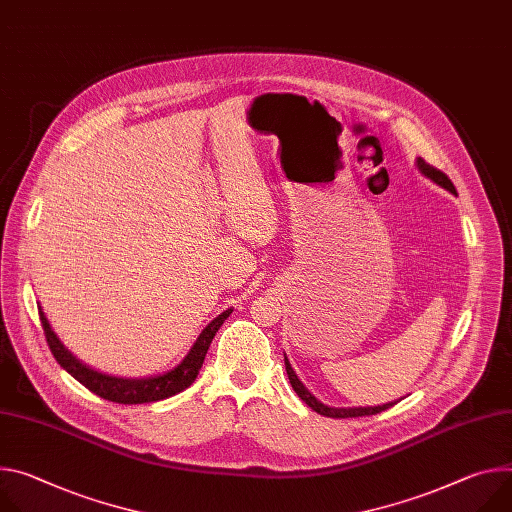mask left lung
<instances>
[{
    "label": "left lung",
    "instance_id": "1",
    "mask_svg": "<svg viewBox=\"0 0 512 512\" xmlns=\"http://www.w3.org/2000/svg\"><path fill=\"white\" fill-rule=\"evenodd\" d=\"M416 167H418V171H421L425 177H429L431 181H435L437 185H441L443 190H447V192H451V194H457V192H455V185L451 183V179H449L443 171H439V169H435L433 165L425 163V159L418 157V159H416ZM284 361H286V371H288V378H290V384H292L294 392H296L314 412H318V414H322V416H331V418L369 416V414H378V412H382V410H386V408H390V406H394V404L398 402V400H396V402H386V404H380V406H347V408L327 406V404H322L316 396H312V392H308V388L300 382V378L296 376V371H294L292 363L288 361L286 353H284Z\"/></svg>",
    "mask_w": 512,
    "mask_h": 512
}]
</instances>
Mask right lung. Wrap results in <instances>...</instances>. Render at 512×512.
Instances as JSON below:
<instances>
[{
  "label": "right lung",
  "mask_w": 512,
  "mask_h": 512,
  "mask_svg": "<svg viewBox=\"0 0 512 512\" xmlns=\"http://www.w3.org/2000/svg\"><path fill=\"white\" fill-rule=\"evenodd\" d=\"M230 312H232V308L220 312L212 322H208V327L200 333V337L196 339V343L192 345L188 355H185L175 367L163 371V374L149 376V378H120V376L104 374V371H98L94 367H89L87 363L79 361L61 343L57 333L51 329L49 318L44 316L42 308H38L42 329H44V335H46V343H49V347H51L55 359L59 361V365L65 371H69V374L79 384H83L89 392H94V394L102 396L104 400L118 402V404L157 402V400H165L169 396H175V394L183 392L185 388H190L196 382L198 374H200V367L204 363V357L208 353V347H210L214 335L222 327V322L230 316Z\"/></svg>",
  "instance_id": "right-lung-1"
}]
</instances>
